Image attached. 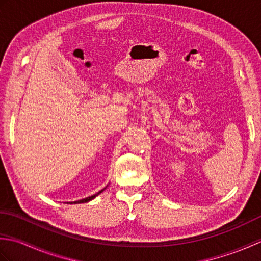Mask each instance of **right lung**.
Here are the masks:
<instances>
[{"label": "right lung", "mask_w": 261, "mask_h": 261, "mask_svg": "<svg viewBox=\"0 0 261 261\" xmlns=\"http://www.w3.org/2000/svg\"><path fill=\"white\" fill-rule=\"evenodd\" d=\"M107 187H108V186H107ZM107 187H104L103 190L97 192L96 194H94V195H92V196H88V197H86V198H82V199H79V201H75V202H67V204H81V203H87V202H90V201H92L93 198H95L97 195H99V194H101Z\"/></svg>", "instance_id": "1"}]
</instances>
